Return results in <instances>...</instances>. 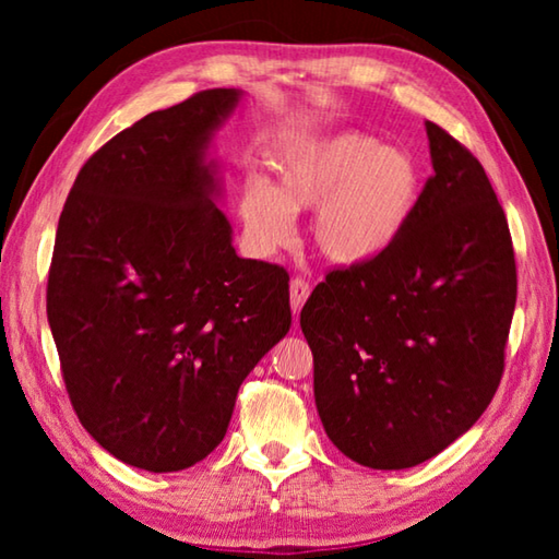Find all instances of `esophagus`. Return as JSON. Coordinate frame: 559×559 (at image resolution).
Returning <instances> with one entry per match:
<instances>
[{
	"instance_id": "34e87169",
	"label": "esophagus",
	"mask_w": 559,
	"mask_h": 559,
	"mask_svg": "<svg viewBox=\"0 0 559 559\" xmlns=\"http://www.w3.org/2000/svg\"><path fill=\"white\" fill-rule=\"evenodd\" d=\"M310 296V283L306 278H293L290 281V308L293 313H300L302 302Z\"/></svg>"
}]
</instances>
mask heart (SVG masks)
Instances as JSON below:
<instances>
[{
  "label": "heart",
  "mask_w": 559,
  "mask_h": 559,
  "mask_svg": "<svg viewBox=\"0 0 559 559\" xmlns=\"http://www.w3.org/2000/svg\"><path fill=\"white\" fill-rule=\"evenodd\" d=\"M421 192L424 173L409 150L347 130L293 155L276 187L249 182L241 216L249 239L271 251L288 241L290 214L316 210L318 251L337 266H359L402 239Z\"/></svg>",
  "instance_id": "obj_1"
}]
</instances>
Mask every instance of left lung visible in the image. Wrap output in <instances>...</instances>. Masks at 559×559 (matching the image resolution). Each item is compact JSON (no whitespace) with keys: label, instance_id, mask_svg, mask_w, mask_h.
I'll return each instance as SVG.
<instances>
[{"label":"left lung","instance_id":"8db88e82","mask_svg":"<svg viewBox=\"0 0 559 559\" xmlns=\"http://www.w3.org/2000/svg\"><path fill=\"white\" fill-rule=\"evenodd\" d=\"M433 175L402 239L328 271L300 310L330 441L377 471L412 468L466 433L506 367L518 273L484 165L427 122Z\"/></svg>","mask_w":559,"mask_h":559}]
</instances>
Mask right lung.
Masks as SVG:
<instances>
[{"label":"right lung","mask_w":559,"mask_h":559,"mask_svg":"<svg viewBox=\"0 0 559 559\" xmlns=\"http://www.w3.org/2000/svg\"><path fill=\"white\" fill-rule=\"evenodd\" d=\"M239 91H200L96 150L63 204L46 316L93 439L153 473L194 466L288 333V271L239 259L212 202V130Z\"/></svg>","instance_id":"right-lung-1"}]
</instances>
